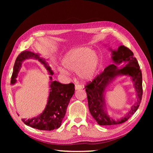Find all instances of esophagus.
Here are the masks:
<instances>
[{
    "instance_id": "34e87169",
    "label": "esophagus",
    "mask_w": 153,
    "mask_h": 153,
    "mask_svg": "<svg viewBox=\"0 0 153 153\" xmlns=\"http://www.w3.org/2000/svg\"><path fill=\"white\" fill-rule=\"evenodd\" d=\"M75 90L76 91H78V90L82 89V86L81 85H79V84H75Z\"/></svg>"
}]
</instances>
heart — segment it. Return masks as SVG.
<instances>
[{"instance_id": "b5f03b06", "label": "heart", "mask_w": 153, "mask_h": 153, "mask_svg": "<svg viewBox=\"0 0 153 153\" xmlns=\"http://www.w3.org/2000/svg\"><path fill=\"white\" fill-rule=\"evenodd\" d=\"M62 62L64 68L59 67V71L62 75L68 73L66 68L70 71L77 73L81 80L89 81L94 77L98 70L100 58L91 48L82 47L69 51Z\"/></svg>"}]
</instances>
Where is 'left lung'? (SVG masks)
Here are the masks:
<instances>
[{
    "label": "left lung",
    "mask_w": 153,
    "mask_h": 153,
    "mask_svg": "<svg viewBox=\"0 0 153 153\" xmlns=\"http://www.w3.org/2000/svg\"><path fill=\"white\" fill-rule=\"evenodd\" d=\"M114 64L106 67L100 75L85 86L88 106L91 114L99 125H116L126 122L139 107L142 97V75L139 64L131 51L123 45L117 50L109 48ZM121 65L122 67H118ZM130 77L136 92V103L128 112L120 119H114L107 112L105 93L108 86L117 77Z\"/></svg>",
    "instance_id": "8db88e82"
}]
</instances>
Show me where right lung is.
I'll use <instances>...</instances> for the list:
<instances>
[{"instance_id":"obj_1","label":"right lung","mask_w":153,"mask_h":153,"mask_svg":"<svg viewBox=\"0 0 153 153\" xmlns=\"http://www.w3.org/2000/svg\"><path fill=\"white\" fill-rule=\"evenodd\" d=\"M35 59L43 64L49 75V94L47 103L43 112L37 117L31 119H23L22 121L27 126L40 130L51 131L61 126L62 120L65 116L68 105L71 97L75 93V85L72 83L69 84H62L57 81H53L52 75L53 72L49 66L47 60L40 57L39 53H35L29 51H24L17 57L13 72L11 76V84L16 83V78L18 76L22 63L27 59Z\"/></svg>"}]
</instances>
